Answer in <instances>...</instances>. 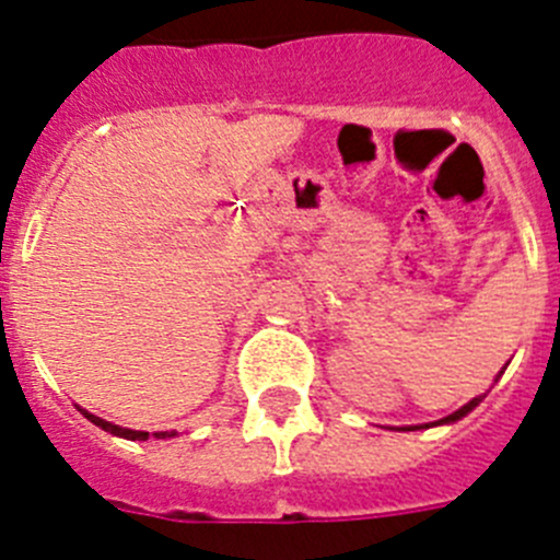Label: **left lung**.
<instances>
[{
	"label": "left lung",
	"instance_id": "left-lung-1",
	"mask_svg": "<svg viewBox=\"0 0 560 560\" xmlns=\"http://www.w3.org/2000/svg\"><path fill=\"white\" fill-rule=\"evenodd\" d=\"M500 375H503V370H500ZM500 375H498V378H500ZM498 378H494V381H498ZM483 398H486V395H478V398H472V400H469V404H464L462 409H458V411H453V415L442 417V420H436V422H425V425H409V428H398V431H420V428H433V425H451V422H458V420H462V417H467L469 411H472L475 406H478L480 400H483Z\"/></svg>",
	"mask_w": 560,
	"mask_h": 560
}]
</instances>
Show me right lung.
Masks as SVG:
<instances>
[{
  "label": "right lung",
  "instance_id": "add662e5",
  "mask_svg": "<svg viewBox=\"0 0 560 560\" xmlns=\"http://www.w3.org/2000/svg\"><path fill=\"white\" fill-rule=\"evenodd\" d=\"M77 409H80V406H77ZM80 411H82V415L88 417V420L93 422V425L102 428V431L113 433V436L129 439V442H145V439H149V436H154V439H171V436H176V431H156V433H149V431H132V428H121V425H115V422L102 420V417L91 415V411H85V409H80Z\"/></svg>",
  "mask_w": 560,
  "mask_h": 560
}]
</instances>
